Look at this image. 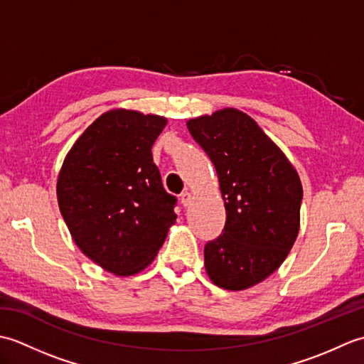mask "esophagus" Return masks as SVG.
Masks as SVG:
<instances>
[{
  "instance_id": "esophagus-1",
  "label": "esophagus",
  "mask_w": 364,
  "mask_h": 364,
  "mask_svg": "<svg viewBox=\"0 0 364 364\" xmlns=\"http://www.w3.org/2000/svg\"><path fill=\"white\" fill-rule=\"evenodd\" d=\"M181 205L183 206H189L191 205V202H192V196H191V192H183V194H181Z\"/></svg>"
}]
</instances>
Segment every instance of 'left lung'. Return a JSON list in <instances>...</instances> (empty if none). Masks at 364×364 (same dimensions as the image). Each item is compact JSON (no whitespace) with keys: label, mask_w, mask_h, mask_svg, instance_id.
<instances>
[{"label":"left lung","mask_w":364,"mask_h":364,"mask_svg":"<svg viewBox=\"0 0 364 364\" xmlns=\"http://www.w3.org/2000/svg\"><path fill=\"white\" fill-rule=\"evenodd\" d=\"M219 178L227 222L205 245L210 280L244 291L274 274L300 230L304 189L297 170L250 115L223 107L186 122Z\"/></svg>","instance_id":"obj_1"}]
</instances>
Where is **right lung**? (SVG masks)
Returning <instances> with one entry per match:
<instances>
[{
	"instance_id": "obj_1",
	"label": "right lung",
	"mask_w": 364,
	"mask_h": 364,
	"mask_svg": "<svg viewBox=\"0 0 364 364\" xmlns=\"http://www.w3.org/2000/svg\"><path fill=\"white\" fill-rule=\"evenodd\" d=\"M167 119L111 109L73 144L58 175L60 214L87 258L117 277L139 274L176 220L151 146Z\"/></svg>"
}]
</instances>
